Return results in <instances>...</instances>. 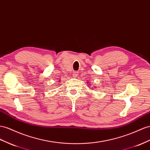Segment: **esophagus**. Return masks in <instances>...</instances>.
Returning a JSON list of instances; mask_svg holds the SVG:
<instances>
[{"label": "esophagus", "instance_id": "obj_1", "mask_svg": "<svg viewBox=\"0 0 150 150\" xmlns=\"http://www.w3.org/2000/svg\"><path fill=\"white\" fill-rule=\"evenodd\" d=\"M78 71H74L73 73H72V76L74 77V78H76V77L78 76Z\"/></svg>", "mask_w": 150, "mask_h": 150}]
</instances>
